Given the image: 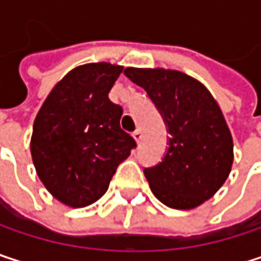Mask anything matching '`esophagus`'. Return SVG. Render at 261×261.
Segmentation results:
<instances>
[{
	"mask_svg": "<svg viewBox=\"0 0 261 261\" xmlns=\"http://www.w3.org/2000/svg\"><path fill=\"white\" fill-rule=\"evenodd\" d=\"M133 139L137 142V143H140V140H142V131L140 130H136L133 133Z\"/></svg>",
	"mask_w": 261,
	"mask_h": 261,
	"instance_id": "esophagus-1",
	"label": "esophagus"
}]
</instances>
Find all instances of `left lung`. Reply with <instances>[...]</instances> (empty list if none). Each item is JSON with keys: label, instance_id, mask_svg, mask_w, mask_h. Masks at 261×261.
<instances>
[{"label": "left lung", "instance_id": "left-lung-1", "mask_svg": "<svg viewBox=\"0 0 261 261\" xmlns=\"http://www.w3.org/2000/svg\"><path fill=\"white\" fill-rule=\"evenodd\" d=\"M162 112L169 131L168 152L145 169L154 196L165 205L190 210L210 199L227 181L233 160V136L210 90L181 71L125 68Z\"/></svg>", "mask_w": 261, "mask_h": 261}]
</instances>
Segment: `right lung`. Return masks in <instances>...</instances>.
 Segmentation results:
<instances>
[{"label": "right lung", "instance_id": "obj_1", "mask_svg": "<svg viewBox=\"0 0 261 261\" xmlns=\"http://www.w3.org/2000/svg\"><path fill=\"white\" fill-rule=\"evenodd\" d=\"M122 71L109 62L80 65L53 87L36 115L30 140L36 174L68 207L98 201L136 146L119 125L122 107L109 99Z\"/></svg>", "mask_w": 261, "mask_h": 261}]
</instances>
